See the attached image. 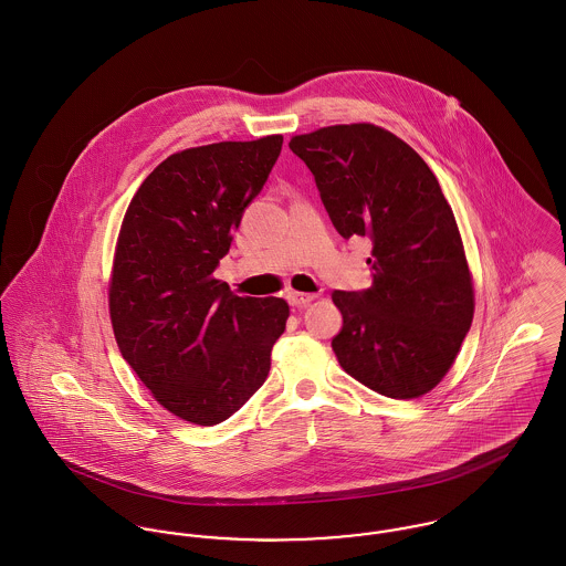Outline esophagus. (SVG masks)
Instances as JSON below:
<instances>
[{"label": "esophagus", "instance_id": "34e87169", "mask_svg": "<svg viewBox=\"0 0 566 566\" xmlns=\"http://www.w3.org/2000/svg\"><path fill=\"white\" fill-rule=\"evenodd\" d=\"M318 298V294H305V292H290L287 294V301H290V305H294V307H305V305H310L312 301H316Z\"/></svg>", "mask_w": 566, "mask_h": 566}]
</instances>
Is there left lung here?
Masks as SVG:
<instances>
[{
	"instance_id": "1",
	"label": "left lung",
	"mask_w": 566,
	"mask_h": 566,
	"mask_svg": "<svg viewBox=\"0 0 566 566\" xmlns=\"http://www.w3.org/2000/svg\"><path fill=\"white\" fill-rule=\"evenodd\" d=\"M342 238L373 242V285L333 292L339 366L390 399H418L453 366L473 323L475 290L462 235L438 178L403 139L375 124L296 135Z\"/></svg>"
}]
</instances>
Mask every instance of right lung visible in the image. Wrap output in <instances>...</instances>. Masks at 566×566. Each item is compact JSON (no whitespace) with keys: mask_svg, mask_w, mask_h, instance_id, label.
I'll return each mask as SVG.
<instances>
[{"mask_svg":"<svg viewBox=\"0 0 566 566\" xmlns=\"http://www.w3.org/2000/svg\"><path fill=\"white\" fill-rule=\"evenodd\" d=\"M283 137L220 142L159 163L115 245L108 314L122 357L174 416L211 427L265 381L285 331L283 298L235 296L213 276Z\"/></svg>","mask_w":566,"mask_h":566,"instance_id":"1","label":"right lung"}]
</instances>
